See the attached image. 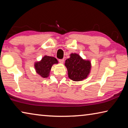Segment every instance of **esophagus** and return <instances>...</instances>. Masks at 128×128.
<instances>
[{
  "instance_id": "obj_1",
  "label": "esophagus",
  "mask_w": 128,
  "mask_h": 128,
  "mask_svg": "<svg viewBox=\"0 0 128 128\" xmlns=\"http://www.w3.org/2000/svg\"><path fill=\"white\" fill-rule=\"evenodd\" d=\"M59 62H60L61 64H63L64 63V59H59Z\"/></svg>"
}]
</instances>
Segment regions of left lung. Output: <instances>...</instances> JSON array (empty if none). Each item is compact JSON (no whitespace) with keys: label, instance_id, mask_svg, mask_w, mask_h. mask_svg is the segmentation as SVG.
Returning a JSON list of instances; mask_svg holds the SVG:
<instances>
[{"label":"left lung","instance_id":"obj_1","mask_svg":"<svg viewBox=\"0 0 128 128\" xmlns=\"http://www.w3.org/2000/svg\"><path fill=\"white\" fill-rule=\"evenodd\" d=\"M65 66L68 70V77L74 81H80L87 78L91 69V62L85 60L77 54H71L66 60Z\"/></svg>","mask_w":128,"mask_h":128}]
</instances>
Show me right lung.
Instances as JSON below:
<instances>
[{
	"mask_svg": "<svg viewBox=\"0 0 128 128\" xmlns=\"http://www.w3.org/2000/svg\"><path fill=\"white\" fill-rule=\"evenodd\" d=\"M56 58L51 56H44L40 62H36L34 65L36 73L43 78H47L49 76L51 67L54 64H58Z\"/></svg>",
	"mask_w": 128,
	"mask_h": 128,
	"instance_id": "obj_1",
	"label": "right lung"
}]
</instances>
